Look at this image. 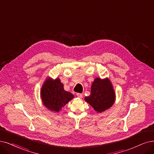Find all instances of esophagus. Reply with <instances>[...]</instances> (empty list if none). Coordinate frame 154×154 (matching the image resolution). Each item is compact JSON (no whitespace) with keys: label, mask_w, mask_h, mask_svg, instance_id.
<instances>
[{"label":"esophagus","mask_w":154,"mask_h":154,"mask_svg":"<svg viewBox=\"0 0 154 154\" xmlns=\"http://www.w3.org/2000/svg\"><path fill=\"white\" fill-rule=\"evenodd\" d=\"M76 95L78 96V97L80 98H82L83 97V94H77Z\"/></svg>","instance_id":"1"}]
</instances>
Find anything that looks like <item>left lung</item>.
Segmentation results:
<instances>
[{"mask_svg":"<svg viewBox=\"0 0 154 154\" xmlns=\"http://www.w3.org/2000/svg\"><path fill=\"white\" fill-rule=\"evenodd\" d=\"M115 98V92L109 79L96 78L91 84L90 95L85 100L96 112H102L113 105Z\"/></svg>","mask_w":154,"mask_h":154,"instance_id":"obj_1","label":"left lung"}]
</instances>
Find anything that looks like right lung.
Segmentation results:
<instances>
[{
	"instance_id": "add662e5",
	"label": "right lung",
	"mask_w": 154,
	"mask_h": 154,
	"mask_svg": "<svg viewBox=\"0 0 154 154\" xmlns=\"http://www.w3.org/2000/svg\"><path fill=\"white\" fill-rule=\"evenodd\" d=\"M40 95L44 105L52 112H58L74 98L70 92L65 91L59 78H48L43 85Z\"/></svg>"
}]
</instances>
